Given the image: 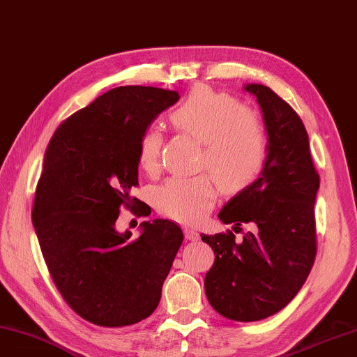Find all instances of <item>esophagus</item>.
I'll return each mask as SVG.
<instances>
[{
	"label": "esophagus",
	"instance_id": "34e87169",
	"mask_svg": "<svg viewBox=\"0 0 357 357\" xmlns=\"http://www.w3.org/2000/svg\"><path fill=\"white\" fill-rule=\"evenodd\" d=\"M184 235L188 241H197L199 238V234L190 226H184Z\"/></svg>",
	"mask_w": 357,
	"mask_h": 357
}]
</instances>
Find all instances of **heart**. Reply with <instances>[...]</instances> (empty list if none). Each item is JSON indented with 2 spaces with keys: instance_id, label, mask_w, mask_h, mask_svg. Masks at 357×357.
Listing matches in <instances>:
<instances>
[{
  "instance_id": "b5f03b06",
  "label": "heart",
  "mask_w": 357,
  "mask_h": 357,
  "mask_svg": "<svg viewBox=\"0 0 357 357\" xmlns=\"http://www.w3.org/2000/svg\"><path fill=\"white\" fill-rule=\"evenodd\" d=\"M174 128L202 144L201 165L207 167L226 193L246 190L260 176L268 160V136L254 111L243 108L232 96L197 86L172 111ZM162 136L146 128L137 144V164L146 173L159 167ZM216 198L208 174L173 176L156 187L153 201L160 213L181 222H198Z\"/></svg>"
}]
</instances>
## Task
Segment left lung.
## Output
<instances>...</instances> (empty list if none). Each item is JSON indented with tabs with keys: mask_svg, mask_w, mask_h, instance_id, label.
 <instances>
[{
	"mask_svg": "<svg viewBox=\"0 0 357 357\" xmlns=\"http://www.w3.org/2000/svg\"><path fill=\"white\" fill-rule=\"evenodd\" d=\"M244 89L260 105L268 160L246 190L230 198L218 218L252 226L243 240L227 234L201 238L215 252L204 288L212 308L236 322L278 312L302 288L316 258L314 202L320 185L302 119L274 91L258 83Z\"/></svg>",
	"mask_w": 357,
	"mask_h": 357,
	"instance_id": "left-lung-1",
	"label": "left lung"
}]
</instances>
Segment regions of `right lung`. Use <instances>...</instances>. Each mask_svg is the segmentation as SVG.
Masks as SVG:
<instances>
[{
    "mask_svg": "<svg viewBox=\"0 0 357 357\" xmlns=\"http://www.w3.org/2000/svg\"><path fill=\"white\" fill-rule=\"evenodd\" d=\"M178 100V91L162 88L109 89L69 116L46 149L35 234L60 294L94 325L127 326L153 314L184 240L178 225L160 218L141 222L136 240L116 229L121 206L135 208L139 137Z\"/></svg>",
    "mask_w": 357,
    "mask_h": 357,
    "instance_id": "right-lung-1",
    "label": "right lung"
}]
</instances>
